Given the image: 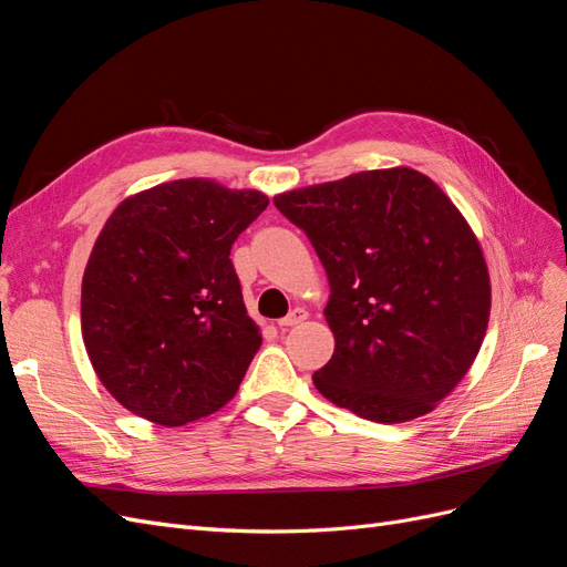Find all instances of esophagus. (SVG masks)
I'll return each mask as SVG.
<instances>
[{"label": "esophagus", "instance_id": "obj_1", "mask_svg": "<svg viewBox=\"0 0 567 567\" xmlns=\"http://www.w3.org/2000/svg\"><path fill=\"white\" fill-rule=\"evenodd\" d=\"M305 319H307V312L302 310V307H296L293 312L286 315L284 319H279V326H281V329H288V326H298V323H302Z\"/></svg>", "mask_w": 567, "mask_h": 567}]
</instances>
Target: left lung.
<instances>
[{
	"label": "left lung",
	"mask_w": 567,
	"mask_h": 567,
	"mask_svg": "<svg viewBox=\"0 0 567 567\" xmlns=\"http://www.w3.org/2000/svg\"><path fill=\"white\" fill-rule=\"evenodd\" d=\"M274 205L329 277L336 350L312 381L375 423L433 411L473 367L489 321L483 248L442 188L411 167L293 188Z\"/></svg>",
	"instance_id": "obj_1"
}]
</instances>
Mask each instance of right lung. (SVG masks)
Wrapping results in <instances>:
<instances>
[{
  "instance_id": "1",
  "label": "right lung",
  "mask_w": 567,
  "mask_h": 567,
  "mask_svg": "<svg viewBox=\"0 0 567 567\" xmlns=\"http://www.w3.org/2000/svg\"><path fill=\"white\" fill-rule=\"evenodd\" d=\"M267 205L255 188L194 177L134 194L106 219L82 277V340L132 414L177 427L236 394L262 333L229 252Z\"/></svg>"
}]
</instances>
